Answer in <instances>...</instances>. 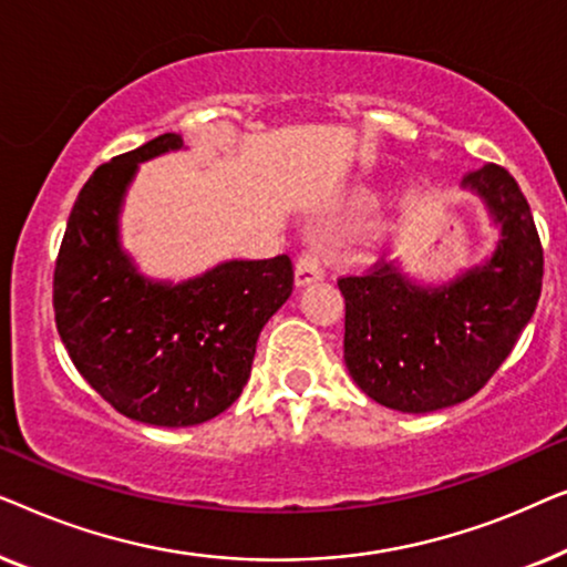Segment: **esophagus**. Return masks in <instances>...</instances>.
Returning <instances> with one entry per match:
<instances>
[{
	"label": "esophagus",
	"instance_id": "34e87169",
	"mask_svg": "<svg viewBox=\"0 0 567 567\" xmlns=\"http://www.w3.org/2000/svg\"><path fill=\"white\" fill-rule=\"evenodd\" d=\"M322 276H324L322 255H320V250H315V247H309V250L299 255L297 268H293V278H297V286L315 284V281H320Z\"/></svg>",
	"mask_w": 567,
	"mask_h": 567
}]
</instances>
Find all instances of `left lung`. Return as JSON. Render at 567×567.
I'll use <instances>...</instances> for the list:
<instances>
[{
  "mask_svg": "<svg viewBox=\"0 0 567 567\" xmlns=\"http://www.w3.org/2000/svg\"><path fill=\"white\" fill-rule=\"evenodd\" d=\"M501 224L483 268L441 289H421L394 262L338 278L346 299L343 359L379 405L431 413L464 402L514 351L542 293L545 250L514 175L483 165L464 181Z\"/></svg>",
  "mask_w": 567,
  "mask_h": 567,
  "instance_id": "1",
  "label": "left lung"
}]
</instances>
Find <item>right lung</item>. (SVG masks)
I'll list each match as a JSON object with an SVG mask.
<instances>
[{
	"instance_id": "obj_1",
	"label": "right lung",
	"mask_w": 567,
	"mask_h": 567,
	"mask_svg": "<svg viewBox=\"0 0 567 567\" xmlns=\"http://www.w3.org/2000/svg\"><path fill=\"white\" fill-rule=\"evenodd\" d=\"M162 134L100 165L69 214L53 268V315L69 359L100 398L150 425H198L239 398L255 343L291 297L289 255L229 260L167 286L136 274L118 245V206L136 162L181 150Z\"/></svg>"
}]
</instances>
